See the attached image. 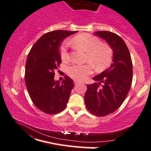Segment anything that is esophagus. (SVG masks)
<instances>
[{
	"label": "esophagus",
	"instance_id": "34e87169",
	"mask_svg": "<svg viewBox=\"0 0 151 151\" xmlns=\"http://www.w3.org/2000/svg\"><path fill=\"white\" fill-rule=\"evenodd\" d=\"M74 83H75V85H77L78 83H79V81H74Z\"/></svg>",
	"mask_w": 151,
	"mask_h": 151
}]
</instances>
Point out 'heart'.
Masks as SVG:
<instances>
[{
	"label": "heart",
	"mask_w": 151,
	"mask_h": 151,
	"mask_svg": "<svg viewBox=\"0 0 151 151\" xmlns=\"http://www.w3.org/2000/svg\"><path fill=\"white\" fill-rule=\"evenodd\" d=\"M70 43L77 49L86 52V61L98 70L105 69L110 65L113 56L111 49L101 43L99 38L88 34H82L74 37ZM68 47V43L65 42L60 48V57L64 61L69 58ZM68 73L73 78L81 81L92 73V68L89 64L73 65L68 68Z\"/></svg>",
	"instance_id": "b5f03b06"
}]
</instances>
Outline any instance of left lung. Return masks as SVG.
Segmentation results:
<instances>
[{
  "label": "left lung",
  "instance_id": "obj_1",
  "mask_svg": "<svg viewBox=\"0 0 151 151\" xmlns=\"http://www.w3.org/2000/svg\"><path fill=\"white\" fill-rule=\"evenodd\" d=\"M94 35L108 43L113 50V60L109 68L93 78L94 83L87 85L84 101L92 114L105 116L116 111L127 97L132 81V63L120 36L109 31H97Z\"/></svg>",
  "mask_w": 151,
  "mask_h": 151
}]
</instances>
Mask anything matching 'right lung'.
<instances>
[{
  "label": "right lung",
  "mask_w": 151,
  "mask_h": 151,
  "mask_svg": "<svg viewBox=\"0 0 151 151\" xmlns=\"http://www.w3.org/2000/svg\"><path fill=\"white\" fill-rule=\"evenodd\" d=\"M77 31L54 30L42 35L27 56L25 83L34 105L48 114H56L66 107L74 86L68 76L62 83L54 80V70L60 67L61 42Z\"/></svg>",
  "instance_id": "obj_1"
}]
</instances>
